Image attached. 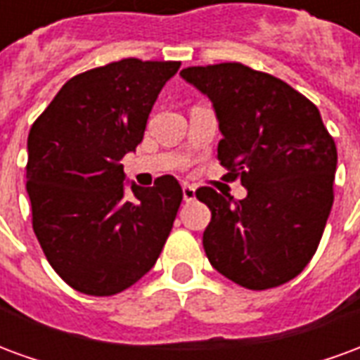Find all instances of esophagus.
Returning <instances> with one entry per match:
<instances>
[{
  "label": "esophagus",
  "instance_id": "esophagus-1",
  "mask_svg": "<svg viewBox=\"0 0 360 360\" xmlns=\"http://www.w3.org/2000/svg\"><path fill=\"white\" fill-rule=\"evenodd\" d=\"M195 196H196V188L193 187V185H183V198L185 200H195Z\"/></svg>",
  "mask_w": 360,
  "mask_h": 360
}]
</instances>
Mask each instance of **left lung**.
Wrapping results in <instances>:
<instances>
[{
    "label": "left lung",
    "instance_id": "8db88e82",
    "mask_svg": "<svg viewBox=\"0 0 360 360\" xmlns=\"http://www.w3.org/2000/svg\"><path fill=\"white\" fill-rule=\"evenodd\" d=\"M181 77L210 98L224 139L218 160L243 200L200 187L212 212L202 245L216 270L247 289L299 276L324 233L333 204L338 150L309 98L243 63L187 67Z\"/></svg>",
    "mask_w": 360,
    "mask_h": 360
}]
</instances>
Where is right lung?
Masks as SVG:
<instances>
[{
	"label": "right lung",
	"instance_id": "1",
	"mask_svg": "<svg viewBox=\"0 0 360 360\" xmlns=\"http://www.w3.org/2000/svg\"><path fill=\"white\" fill-rule=\"evenodd\" d=\"M179 61L127 58L69 79L28 134L32 229L59 278L94 297L121 293L156 264L183 200L173 175L131 183L119 164L142 142Z\"/></svg>",
	"mask_w": 360,
	"mask_h": 360
}]
</instances>
